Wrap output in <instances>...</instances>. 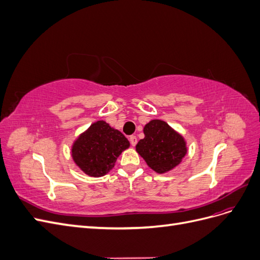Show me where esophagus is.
<instances>
[{"label": "esophagus", "instance_id": "34e87169", "mask_svg": "<svg viewBox=\"0 0 260 260\" xmlns=\"http://www.w3.org/2000/svg\"><path fill=\"white\" fill-rule=\"evenodd\" d=\"M129 140H130V143H131V145H132V146H136V145H137V143H138V139H137V137H136V136H131V137L129 138Z\"/></svg>", "mask_w": 260, "mask_h": 260}]
</instances>
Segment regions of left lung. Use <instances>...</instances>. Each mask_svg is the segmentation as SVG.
Here are the masks:
<instances>
[{
	"label": "left lung",
	"instance_id": "1",
	"mask_svg": "<svg viewBox=\"0 0 260 260\" xmlns=\"http://www.w3.org/2000/svg\"><path fill=\"white\" fill-rule=\"evenodd\" d=\"M144 139L140 140L136 149L147 166L157 174H165L177 167L187 152L184 138L159 119H153L144 125Z\"/></svg>",
	"mask_w": 260,
	"mask_h": 260
}]
</instances>
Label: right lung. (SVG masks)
Instances as JSON below:
<instances>
[{
    "instance_id": "right-lung-1",
    "label": "right lung",
    "mask_w": 260,
    "mask_h": 260,
    "mask_svg": "<svg viewBox=\"0 0 260 260\" xmlns=\"http://www.w3.org/2000/svg\"><path fill=\"white\" fill-rule=\"evenodd\" d=\"M129 146V141L120 131L99 120L77 138L72 146V156L85 175L98 178L111 171L118 157Z\"/></svg>"
}]
</instances>
